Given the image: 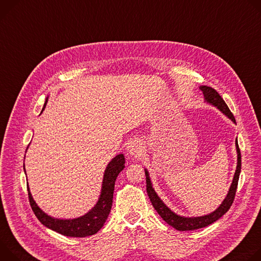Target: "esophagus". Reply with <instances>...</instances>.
Wrapping results in <instances>:
<instances>
[{
  "instance_id": "obj_1",
  "label": "esophagus",
  "mask_w": 261,
  "mask_h": 261,
  "mask_svg": "<svg viewBox=\"0 0 261 261\" xmlns=\"http://www.w3.org/2000/svg\"><path fill=\"white\" fill-rule=\"evenodd\" d=\"M142 150H143V144L141 143V141L134 140L129 142L127 146V152L129 155L137 158L142 154Z\"/></svg>"
}]
</instances>
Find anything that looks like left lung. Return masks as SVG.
I'll return each instance as SVG.
<instances>
[{"instance_id": "8db88e82", "label": "left lung", "mask_w": 261, "mask_h": 261, "mask_svg": "<svg viewBox=\"0 0 261 261\" xmlns=\"http://www.w3.org/2000/svg\"><path fill=\"white\" fill-rule=\"evenodd\" d=\"M199 89L202 91V93H203L205 102L217 108L231 121L237 123L233 114L230 112V110L227 107L224 99L220 96V94L215 89H213L212 87H207V86H200ZM236 147H237V153H238V164H237V170L234 173V176H233L232 182H231V186L229 188V191H228L225 199L222 201V203L219 205V207H217V210L212 212L211 214L204 215V216L184 217V216H179V215L175 214L174 212H172L164 203L163 200L158 196L156 192L154 191V189L152 187V182L150 180L148 170L144 169L145 170V175H146V190H147L148 197L151 201L154 210L158 212V214L161 216V218L167 224H169L170 226H172L173 228H175L176 230H179V231L196 230V229L203 228V227H206V226L213 224L214 222L219 220L222 216H224L228 212L231 204L233 203L237 188H238V182H239V178H240V174H241V168H242V156H241V150L239 148L238 138L236 140Z\"/></svg>"}]
</instances>
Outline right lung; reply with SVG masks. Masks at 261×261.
Here are the masks:
<instances>
[{
    "instance_id": "right-lung-1",
    "label": "right lung",
    "mask_w": 261,
    "mask_h": 261,
    "mask_svg": "<svg viewBox=\"0 0 261 261\" xmlns=\"http://www.w3.org/2000/svg\"><path fill=\"white\" fill-rule=\"evenodd\" d=\"M47 99L48 97L45 98V102L43 105L41 113L45 109ZM124 164H125V159L122 153L117 154L111 160V162L108 164L103 173L100 195L96 202V204L87 214L74 219H57L45 214L37 205L30 192L29 185H27L29 200H30V204L35 216L41 222V224H43L45 227L65 237L85 238V237L95 234L96 232H98V230L101 229L106 220L109 217V214L112 208V203H113L115 181H116V178H117V176L119 175V173L124 169L125 167ZM23 169H24V165H23ZM24 173H25V169H24Z\"/></svg>"
}]
</instances>
